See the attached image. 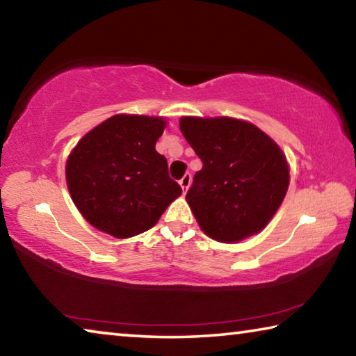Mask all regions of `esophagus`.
I'll return each mask as SVG.
<instances>
[{"mask_svg": "<svg viewBox=\"0 0 356 356\" xmlns=\"http://www.w3.org/2000/svg\"><path fill=\"white\" fill-rule=\"evenodd\" d=\"M179 184H180V186H182L184 191L188 190V186L191 184V174H185V176L179 180Z\"/></svg>", "mask_w": 356, "mask_h": 356, "instance_id": "1", "label": "esophagus"}]
</instances>
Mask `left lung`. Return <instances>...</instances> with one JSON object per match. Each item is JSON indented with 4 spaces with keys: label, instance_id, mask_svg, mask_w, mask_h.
I'll return each mask as SVG.
<instances>
[{
    "label": "left lung",
    "instance_id": "8db88e82",
    "mask_svg": "<svg viewBox=\"0 0 356 356\" xmlns=\"http://www.w3.org/2000/svg\"><path fill=\"white\" fill-rule=\"evenodd\" d=\"M179 125L202 160L186 202L204 234L237 243L261 232L289 188L281 147L254 124L234 118L185 116Z\"/></svg>",
    "mask_w": 356,
    "mask_h": 356
}]
</instances>
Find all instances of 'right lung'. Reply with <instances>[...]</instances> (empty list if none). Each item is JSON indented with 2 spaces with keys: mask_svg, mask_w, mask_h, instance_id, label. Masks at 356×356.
Returning a JSON list of instances; mask_svg holds the SVG:
<instances>
[{
  "mask_svg": "<svg viewBox=\"0 0 356 356\" xmlns=\"http://www.w3.org/2000/svg\"><path fill=\"white\" fill-rule=\"evenodd\" d=\"M165 118L116 114L88 131L65 163L70 197L89 225L116 238L149 231L182 188L155 150Z\"/></svg>",
  "mask_w": 356,
  "mask_h": 356,
  "instance_id": "add662e5",
  "label": "right lung"
}]
</instances>
